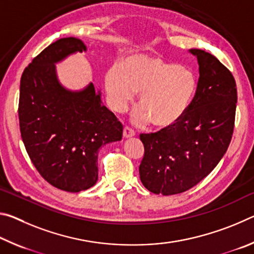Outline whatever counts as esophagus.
I'll return each instance as SVG.
<instances>
[{"label": "esophagus", "instance_id": "esophagus-1", "mask_svg": "<svg viewBox=\"0 0 254 254\" xmlns=\"http://www.w3.org/2000/svg\"><path fill=\"white\" fill-rule=\"evenodd\" d=\"M135 135V132L133 131V130H131L130 127H124V130H123V136L126 137V139H127V137H132V136H134Z\"/></svg>", "mask_w": 254, "mask_h": 254}]
</instances>
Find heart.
I'll use <instances>...</instances> for the list:
<instances>
[{
  "label": "heart",
  "mask_w": 254,
  "mask_h": 254,
  "mask_svg": "<svg viewBox=\"0 0 254 254\" xmlns=\"http://www.w3.org/2000/svg\"><path fill=\"white\" fill-rule=\"evenodd\" d=\"M196 86L190 69L150 55L131 56L123 66L113 65L105 75V89L114 111H126L140 93V107L132 117L137 126H174L190 105Z\"/></svg>",
  "instance_id": "b5f03b06"
}]
</instances>
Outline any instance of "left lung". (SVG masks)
<instances>
[{"label": "left lung", "mask_w": 254, "mask_h": 254, "mask_svg": "<svg viewBox=\"0 0 254 254\" xmlns=\"http://www.w3.org/2000/svg\"><path fill=\"white\" fill-rule=\"evenodd\" d=\"M195 96L174 126L141 134L144 157L139 167L143 186L153 194H180L212 173L233 135L238 93L233 75L220 60L200 49Z\"/></svg>", "instance_id": "1"}]
</instances>
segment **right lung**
I'll list each match as a JSON object with an SVG mask.
<instances>
[{
  "mask_svg": "<svg viewBox=\"0 0 254 254\" xmlns=\"http://www.w3.org/2000/svg\"><path fill=\"white\" fill-rule=\"evenodd\" d=\"M84 50L74 37L53 42L25 68L20 83V131L29 157L47 182L70 192L96 184L100 149L121 141L123 133L93 83L77 91L60 83L56 65Z\"/></svg>",
  "mask_w": 254,
  "mask_h": 254,
  "instance_id": "right-lung-1",
  "label": "right lung"
}]
</instances>
